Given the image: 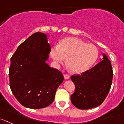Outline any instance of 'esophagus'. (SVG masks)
Listing matches in <instances>:
<instances>
[{"instance_id": "34e87169", "label": "esophagus", "mask_w": 124, "mask_h": 124, "mask_svg": "<svg viewBox=\"0 0 124 124\" xmlns=\"http://www.w3.org/2000/svg\"><path fill=\"white\" fill-rule=\"evenodd\" d=\"M64 78L66 80L69 79L70 78V76L69 75H64Z\"/></svg>"}]
</instances>
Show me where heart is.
Listing matches in <instances>:
<instances>
[{
  "label": "heart",
  "mask_w": 124,
  "mask_h": 124,
  "mask_svg": "<svg viewBox=\"0 0 124 124\" xmlns=\"http://www.w3.org/2000/svg\"><path fill=\"white\" fill-rule=\"evenodd\" d=\"M50 54L57 64H62L67 58V64L71 71L79 74L87 71L95 63L99 51L94 45L70 37L61 40L58 46L52 48Z\"/></svg>",
  "instance_id": "obj_1"
}]
</instances>
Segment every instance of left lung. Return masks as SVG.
Here are the masks:
<instances>
[{
	"label": "left lung",
	"mask_w": 124,
	"mask_h": 124,
	"mask_svg": "<svg viewBox=\"0 0 124 124\" xmlns=\"http://www.w3.org/2000/svg\"><path fill=\"white\" fill-rule=\"evenodd\" d=\"M113 78L111 62L105 54L94 67L81 75H72L75 85L71 95L72 104L79 109H90L100 106L109 93Z\"/></svg>",
	"instance_id": "1"
}]
</instances>
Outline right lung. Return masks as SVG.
I'll use <instances>...</instances> for the list:
<instances>
[{
  "label": "right lung",
  "mask_w": 124,
  "mask_h": 124,
  "mask_svg": "<svg viewBox=\"0 0 124 124\" xmlns=\"http://www.w3.org/2000/svg\"><path fill=\"white\" fill-rule=\"evenodd\" d=\"M50 51L46 34L36 32L20 44L11 57L10 88L25 108L39 109L50 105L63 82L62 73L46 62Z\"/></svg>",
  "instance_id": "add662e5"
}]
</instances>
